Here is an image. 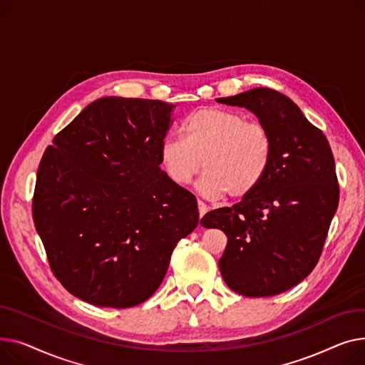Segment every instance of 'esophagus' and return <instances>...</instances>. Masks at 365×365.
Masks as SVG:
<instances>
[{
  "label": "esophagus",
  "instance_id": "obj_1",
  "mask_svg": "<svg viewBox=\"0 0 365 365\" xmlns=\"http://www.w3.org/2000/svg\"><path fill=\"white\" fill-rule=\"evenodd\" d=\"M197 206H199V215H200V218H202V217L205 215V213L207 212V206H206L200 199L197 200Z\"/></svg>",
  "mask_w": 365,
  "mask_h": 365
}]
</instances>
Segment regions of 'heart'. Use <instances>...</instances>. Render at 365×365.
<instances>
[{
	"label": "heart",
	"instance_id": "1",
	"mask_svg": "<svg viewBox=\"0 0 365 365\" xmlns=\"http://www.w3.org/2000/svg\"><path fill=\"white\" fill-rule=\"evenodd\" d=\"M182 138L160 144V163L168 178L187 185L202 166V195L210 199H243L265 178L272 160V138L261 123L247 122L239 112L202 107L182 125Z\"/></svg>",
	"mask_w": 365,
	"mask_h": 365
}]
</instances>
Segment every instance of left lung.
<instances>
[{"instance_id": "obj_1", "label": "left lung", "mask_w": 365, "mask_h": 365, "mask_svg": "<svg viewBox=\"0 0 365 365\" xmlns=\"http://www.w3.org/2000/svg\"><path fill=\"white\" fill-rule=\"evenodd\" d=\"M217 101L259 119L272 138V160L249 196L207 212L200 224L227 235L220 271L231 290L280 294L307 278L323 252L339 205L331 148L323 131L275 90L253 88Z\"/></svg>"}]
</instances>
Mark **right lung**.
<instances>
[{
	"label": "right lung",
	"instance_id": "right-lung-1",
	"mask_svg": "<svg viewBox=\"0 0 365 365\" xmlns=\"http://www.w3.org/2000/svg\"><path fill=\"white\" fill-rule=\"evenodd\" d=\"M174 104L103 97L41 159L32 215L69 293L130 308L152 296L177 243L199 224L197 200L160 169Z\"/></svg>",
	"mask_w": 365,
	"mask_h": 365
}]
</instances>
